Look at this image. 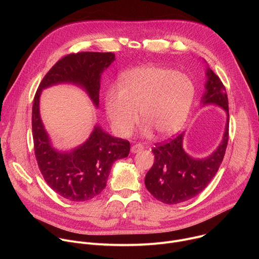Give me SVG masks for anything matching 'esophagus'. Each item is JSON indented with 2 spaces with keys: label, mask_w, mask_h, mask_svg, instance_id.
I'll return each mask as SVG.
<instances>
[{
  "label": "esophagus",
  "mask_w": 259,
  "mask_h": 259,
  "mask_svg": "<svg viewBox=\"0 0 259 259\" xmlns=\"http://www.w3.org/2000/svg\"><path fill=\"white\" fill-rule=\"evenodd\" d=\"M143 149H144L143 145H141V144H135V145H133V146L131 147V153L136 154V153L141 152Z\"/></svg>",
  "instance_id": "1"
}]
</instances>
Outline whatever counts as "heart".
<instances>
[{"instance_id":"b5f03b06","label":"heart","mask_w":259,"mask_h":259,"mask_svg":"<svg viewBox=\"0 0 259 259\" xmlns=\"http://www.w3.org/2000/svg\"><path fill=\"white\" fill-rule=\"evenodd\" d=\"M121 86L106 89L104 108L110 126L122 137L132 134L138 110L144 121L143 136H151L153 131L160 136L174 134L186 123L196 94L194 82L186 73L159 65L127 71Z\"/></svg>"}]
</instances>
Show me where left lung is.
<instances>
[{
	"label": "left lung",
	"instance_id": "1",
	"mask_svg": "<svg viewBox=\"0 0 259 259\" xmlns=\"http://www.w3.org/2000/svg\"><path fill=\"white\" fill-rule=\"evenodd\" d=\"M205 91L201 106L215 105L227 115L225 131L216 149L204 158H195L183 149L186 132L166 143L157 145L153 167L144 178L145 187L157 200L165 204H179L202 193L217 173L224 160L229 139V102L226 88L206 60Z\"/></svg>",
	"mask_w": 259,
	"mask_h": 259
}]
</instances>
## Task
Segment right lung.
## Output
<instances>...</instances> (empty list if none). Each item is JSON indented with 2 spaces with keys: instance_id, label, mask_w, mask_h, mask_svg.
<instances>
[{
  "instance_id": "right-lung-1",
  "label": "right lung",
  "mask_w": 259,
  "mask_h": 259,
  "mask_svg": "<svg viewBox=\"0 0 259 259\" xmlns=\"http://www.w3.org/2000/svg\"><path fill=\"white\" fill-rule=\"evenodd\" d=\"M115 60L112 52L69 54L47 72L34 95L31 128L36 162L48 186L71 202L87 201L99 195L106 186L113 164L128 157L130 143L95 124L86 141L70 150H58L41 118V94L49 87L69 84L85 91L98 108L101 75Z\"/></svg>"
}]
</instances>
